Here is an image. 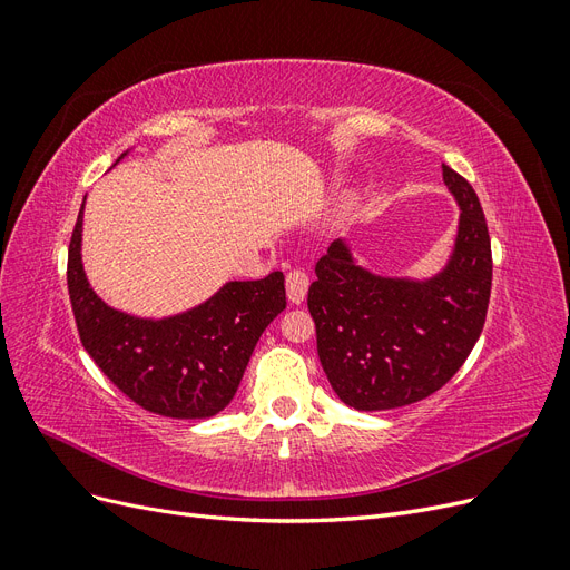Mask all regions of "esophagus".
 <instances>
[{
    "label": "esophagus",
    "instance_id": "34e87169",
    "mask_svg": "<svg viewBox=\"0 0 570 570\" xmlns=\"http://www.w3.org/2000/svg\"><path fill=\"white\" fill-rule=\"evenodd\" d=\"M285 287H287V299L292 304H302L308 292V275L304 271H289L285 278Z\"/></svg>",
    "mask_w": 570,
    "mask_h": 570
}]
</instances>
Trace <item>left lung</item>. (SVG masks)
Wrapping results in <instances>:
<instances>
[{"mask_svg":"<svg viewBox=\"0 0 570 570\" xmlns=\"http://www.w3.org/2000/svg\"><path fill=\"white\" fill-rule=\"evenodd\" d=\"M459 204L446 264L430 278L377 275L361 266L347 239L316 264L308 312L321 366L340 400L356 411H385L438 392L469 358L485 325L492 249L475 189L442 166Z\"/></svg>","mask_w":570,"mask_h":570,"instance_id":"left-lung-1","label":"left lung"}]
</instances>
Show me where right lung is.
Instances as JSON below:
<instances>
[{"label": "right lung", "mask_w": 570, "mask_h": 570, "mask_svg": "<svg viewBox=\"0 0 570 570\" xmlns=\"http://www.w3.org/2000/svg\"><path fill=\"white\" fill-rule=\"evenodd\" d=\"M82 212L85 202L66 273L82 347L142 409L166 419L216 416L235 396L258 337L287 304L283 273L228 281L206 302L174 316H135L109 306L85 275Z\"/></svg>", "instance_id": "obj_1"}]
</instances>
